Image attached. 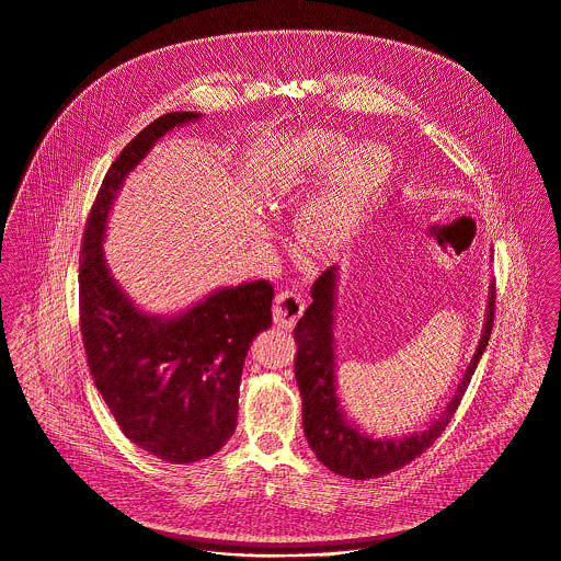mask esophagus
I'll list each match as a JSON object with an SVG mask.
<instances>
[{"label": "esophagus", "mask_w": 561, "mask_h": 561, "mask_svg": "<svg viewBox=\"0 0 561 561\" xmlns=\"http://www.w3.org/2000/svg\"><path fill=\"white\" fill-rule=\"evenodd\" d=\"M302 309H305L302 296L294 289H283L274 298V322L283 329H291L302 316Z\"/></svg>", "instance_id": "1"}]
</instances>
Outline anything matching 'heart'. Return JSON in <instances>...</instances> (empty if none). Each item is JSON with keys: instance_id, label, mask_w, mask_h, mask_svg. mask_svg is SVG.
Returning a JSON list of instances; mask_svg holds the SVG:
<instances>
[{"instance_id": "heart-1", "label": "heart", "mask_w": 561, "mask_h": 561, "mask_svg": "<svg viewBox=\"0 0 561 561\" xmlns=\"http://www.w3.org/2000/svg\"><path fill=\"white\" fill-rule=\"evenodd\" d=\"M346 146L340 133L305 130L285 144L272 168V179L283 187L316 183L334 168L298 221L302 239L313 248H333L346 237L357 208L387 170L382 146L370 141L351 150Z\"/></svg>"}]
</instances>
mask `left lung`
Returning a JSON list of instances; mask_svg holds the SVG:
<instances>
[{
    "mask_svg": "<svg viewBox=\"0 0 561 561\" xmlns=\"http://www.w3.org/2000/svg\"><path fill=\"white\" fill-rule=\"evenodd\" d=\"M335 283L337 267L324 270L311 287L313 302L298 320L294 340L298 344L294 370L298 389L302 396V424L311 450L318 459L340 477L346 479H376L417 459L433 442L446 431L453 420L461 398L470 385V378L479 366L481 355L492 335L494 311H496V283H492L485 331L481 335L479 348L463 373V378L442 411V415L422 433L407 435L402 439H373L359 433L346 422L335 393V351H333V309H335Z\"/></svg>",
    "mask_w": 561,
    "mask_h": 561,
    "instance_id": "8db88e82",
    "label": "left lung"
}]
</instances>
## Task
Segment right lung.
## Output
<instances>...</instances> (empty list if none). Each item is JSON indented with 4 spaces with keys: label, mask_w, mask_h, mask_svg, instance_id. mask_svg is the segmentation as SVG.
I'll list each match as a JSON object with an SVG mask.
<instances>
[{
    "label": "right lung",
    "mask_w": 561,
    "mask_h": 561,
    "mask_svg": "<svg viewBox=\"0 0 561 561\" xmlns=\"http://www.w3.org/2000/svg\"><path fill=\"white\" fill-rule=\"evenodd\" d=\"M197 117L168 113L119 152L95 195L80 248V335L93 382L122 433L168 463L206 459L230 439L243 359L272 324L270 280L224 287L163 320L141 313L106 267L102 241L124 179L168 130Z\"/></svg>",
    "instance_id": "obj_1"
}]
</instances>
